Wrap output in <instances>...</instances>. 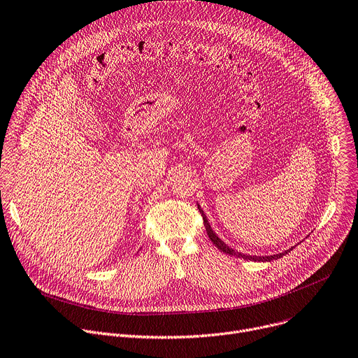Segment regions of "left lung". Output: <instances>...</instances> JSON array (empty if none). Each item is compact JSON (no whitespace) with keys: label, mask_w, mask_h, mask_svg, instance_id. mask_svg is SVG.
Instances as JSON below:
<instances>
[{"label":"left lung","mask_w":358,"mask_h":358,"mask_svg":"<svg viewBox=\"0 0 358 358\" xmlns=\"http://www.w3.org/2000/svg\"><path fill=\"white\" fill-rule=\"evenodd\" d=\"M199 211L201 213V217H203V222H204V227H206V231H207V234H208V237H210V240L215 244V247L217 248H220L222 252H225V254H230V255H237V257H240V258H244V259H250V262H273V259H277V258H281L282 255H285V254H288L292 248L294 247H291L289 250H285L284 252H280V254H274V255H263V257H259V255H248V254H241V252H238V251H236V250H233V248H230L229 245H227L224 241H221L220 238H218V236H215V233L211 230V227H210V222H208V220H207V217H206V214H204V211L201 210V207L199 206Z\"/></svg>","instance_id":"8db88e82"}]
</instances>
